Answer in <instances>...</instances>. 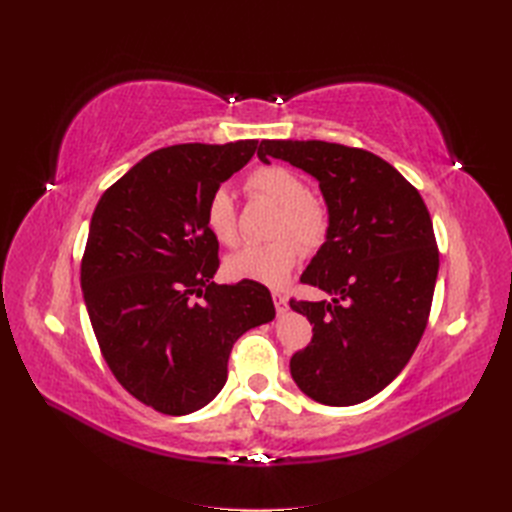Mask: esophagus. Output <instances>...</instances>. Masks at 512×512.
<instances>
[{
	"instance_id": "34e87169",
	"label": "esophagus",
	"mask_w": 512,
	"mask_h": 512,
	"mask_svg": "<svg viewBox=\"0 0 512 512\" xmlns=\"http://www.w3.org/2000/svg\"><path fill=\"white\" fill-rule=\"evenodd\" d=\"M273 303H275L277 314L288 312V297H286V294H282L280 290H273Z\"/></svg>"
}]
</instances>
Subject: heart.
<instances>
[{
    "label": "heart",
    "instance_id": "b5f03b06",
    "mask_svg": "<svg viewBox=\"0 0 512 512\" xmlns=\"http://www.w3.org/2000/svg\"><path fill=\"white\" fill-rule=\"evenodd\" d=\"M247 190L280 207L271 243H250L228 256L226 269L237 280H252L269 286L284 284L299 265L305 250H318L327 241L331 211L324 200L309 194L307 181L297 170L269 164L260 166L247 179ZM205 222L211 235L224 245L239 243L235 200L226 188L215 190L205 207Z\"/></svg>",
    "mask_w": 512,
    "mask_h": 512
}]
</instances>
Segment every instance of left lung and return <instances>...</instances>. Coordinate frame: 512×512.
Segmentation results:
<instances>
[{
	"mask_svg": "<svg viewBox=\"0 0 512 512\" xmlns=\"http://www.w3.org/2000/svg\"><path fill=\"white\" fill-rule=\"evenodd\" d=\"M258 158L316 177L331 211L327 241L301 282L335 299H290L314 324L290 374L318 404H361L399 376L425 333L440 267L429 211L399 170L365 149L262 141Z\"/></svg>",
	"mask_w": 512,
	"mask_h": 512,
	"instance_id": "obj_1",
	"label": "left lung"
}]
</instances>
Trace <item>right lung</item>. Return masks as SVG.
Returning a JSON list of instances; mask_svg holds the SVG:
<instances>
[{"label": "right lung", "mask_w": 512, "mask_h": 512, "mask_svg": "<svg viewBox=\"0 0 512 512\" xmlns=\"http://www.w3.org/2000/svg\"><path fill=\"white\" fill-rule=\"evenodd\" d=\"M258 141L185 143L149 153L91 215L81 288L100 352L141 404L196 412L222 391L237 339L275 318L252 280L211 282L220 267L209 196L252 160Z\"/></svg>", "instance_id": "1"}]
</instances>
